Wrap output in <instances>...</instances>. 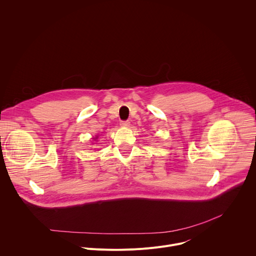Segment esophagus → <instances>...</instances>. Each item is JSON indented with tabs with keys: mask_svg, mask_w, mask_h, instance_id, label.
Here are the masks:
<instances>
[{
	"mask_svg": "<svg viewBox=\"0 0 256 256\" xmlns=\"http://www.w3.org/2000/svg\"><path fill=\"white\" fill-rule=\"evenodd\" d=\"M120 125H121L122 127H129V126H130V122H129V121H122V122L120 123Z\"/></svg>",
	"mask_w": 256,
	"mask_h": 256,
	"instance_id": "obj_1",
	"label": "esophagus"
}]
</instances>
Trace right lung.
Returning a JSON list of instances; mask_svg holds the SVG:
<instances>
[{"instance_id": "1", "label": "right lung", "mask_w": 256, "mask_h": 256, "mask_svg": "<svg viewBox=\"0 0 256 256\" xmlns=\"http://www.w3.org/2000/svg\"><path fill=\"white\" fill-rule=\"evenodd\" d=\"M96 138H97V137H96Z\"/></svg>"}]
</instances>
